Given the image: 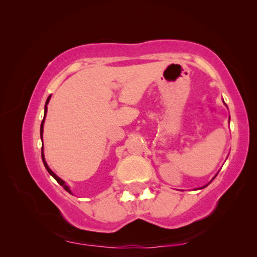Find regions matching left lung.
<instances>
[{
    "label": "left lung",
    "mask_w": 257,
    "mask_h": 257,
    "mask_svg": "<svg viewBox=\"0 0 257 257\" xmlns=\"http://www.w3.org/2000/svg\"><path fill=\"white\" fill-rule=\"evenodd\" d=\"M207 185H208V184H207ZM207 185H206V186H207ZM206 186H204V187H206ZM204 187H203V188H204Z\"/></svg>",
    "instance_id": "1"
}]
</instances>
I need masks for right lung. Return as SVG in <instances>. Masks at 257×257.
Returning a JSON list of instances; mask_svg holds the SVG:
<instances>
[{
  "label": "right lung",
  "mask_w": 257,
  "mask_h": 257,
  "mask_svg": "<svg viewBox=\"0 0 257 257\" xmlns=\"http://www.w3.org/2000/svg\"><path fill=\"white\" fill-rule=\"evenodd\" d=\"M50 98H51V95L49 97H47V99H46V103H45V108H44V118H43V121H42V124H41V138L43 139V127H44V120H45V116H46V112H47V104H49V102H50ZM42 159H43V163H44V165H45V168H46V170L49 171V173L50 175L54 178V179L59 182V184L63 187L64 189H66L69 194H72L71 193V190H70V188H69V186H67L66 185V182H64L62 179H61V178H59L58 176L55 175V173L51 170V169L49 168V165H47V163L45 162V159H44V153H43V146H42Z\"/></svg>",
  "instance_id": "add662e5"
}]
</instances>
